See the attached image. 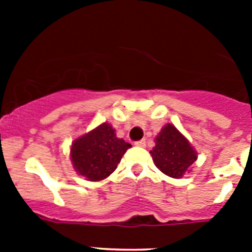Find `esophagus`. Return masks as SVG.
<instances>
[{"mask_svg": "<svg viewBox=\"0 0 252 252\" xmlns=\"http://www.w3.org/2000/svg\"><path fill=\"white\" fill-rule=\"evenodd\" d=\"M145 144H146V141H145V139H142V140H139V141H136L135 142V145L136 146H145Z\"/></svg>", "mask_w": 252, "mask_h": 252, "instance_id": "obj_1", "label": "esophagus"}]
</instances>
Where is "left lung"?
<instances>
[{
	"mask_svg": "<svg viewBox=\"0 0 252 252\" xmlns=\"http://www.w3.org/2000/svg\"><path fill=\"white\" fill-rule=\"evenodd\" d=\"M150 154L157 168L171 178L183 177L197 159L188 140L170 124L162 127Z\"/></svg>",
	"mask_w": 252,
	"mask_h": 252,
	"instance_id": "obj_1",
	"label": "left lung"
}]
</instances>
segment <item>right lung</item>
Here are the masks:
<instances>
[{"label": "right lung", "instance_id": "add662e5", "mask_svg": "<svg viewBox=\"0 0 252 252\" xmlns=\"http://www.w3.org/2000/svg\"><path fill=\"white\" fill-rule=\"evenodd\" d=\"M128 148L131 144L117 139L110 125L102 124L73 142L70 159L79 174L98 182L112 174Z\"/></svg>", "mask_w": 252, "mask_h": 252}]
</instances>
